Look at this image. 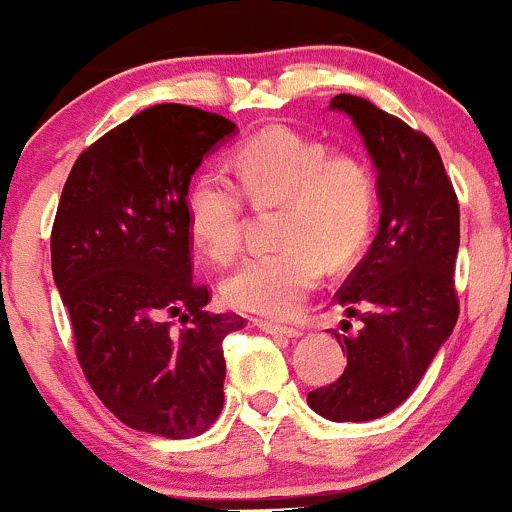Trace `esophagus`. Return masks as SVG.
I'll return each mask as SVG.
<instances>
[{
	"mask_svg": "<svg viewBox=\"0 0 512 512\" xmlns=\"http://www.w3.org/2000/svg\"><path fill=\"white\" fill-rule=\"evenodd\" d=\"M257 327H260L262 332L267 334H274V337H289V339H296L301 337V330L298 327H291V325H276V322H269V320H260L257 322Z\"/></svg>",
	"mask_w": 512,
	"mask_h": 512,
	"instance_id": "esophagus-1",
	"label": "esophagus"
}]
</instances>
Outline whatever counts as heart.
Listing matches in <instances>:
<instances>
[{
  "instance_id": "b5f03b06",
  "label": "heart",
  "mask_w": 512,
  "mask_h": 512,
  "mask_svg": "<svg viewBox=\"0 0 512 512\" xmlns=\"http://www.w3.org/2000/svg\"><path fill=\"white\" fill-rule=\"evenodd\" d=\"M233 180L204 173L187 192V226L211 260L238 255L245 198L255 209L281 207L276 240L284 248L252 255L223 279L228 305L289 317L332 269L356 260L375 219L373 170L354 151H327L289 127H267L238 146Z\"/></svg>"
}]
</instances>
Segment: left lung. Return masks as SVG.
Instances as JSON below:
<instances>
[{
  "mask_svg": "<svg viewBox=\"0 0 512 512\" xmlns=\"http://www.w3.org/2000/svg\"><path fill=\"white\" fill-rule=\"evenodd\" d=\"M330 108L354 120L373 158L380 226L337 293L363 327L351 337L332 330L346 349V368L332 385L310 392L308 404L330 421H373L416 390L455 330L460 204L426 134L349 93L334 96Z\"/></svg>",
  "mask_w": 512,
  "mask_h": 512,
  "instance_id": "obj_1",
  "label": "left lung"
}]
</instances>
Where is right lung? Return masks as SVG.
<instances>
[{
	"instance_id": "add662e5",
	"label": "right lung",
	"mask_w": 512,
	"mask_h": 512,
	"mask_svg": "<svg viewBox=\"0 0 512 512\" xmlns=\"http://www.w3.org/2000/svg\"><path fill=\"white\" fill-rule=\"evenodd\" d=\"M233 134L216 113L151 105L88 146L64 182L52 276L88 385L134 431L192 438L221 414L223 339L245 320L204 310L187 192L202 158Z\"/></svg>"
}]
</instances>
